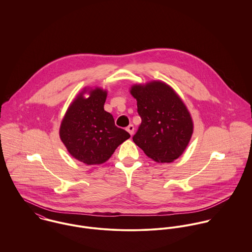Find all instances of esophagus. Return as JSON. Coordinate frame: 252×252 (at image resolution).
Returning a JSON list of instances; mask_svg holds the SVG:
<instances>
[{
  "instance_id": "esophagus-1",
  "label": "esophagus",
  "mask_w": 252,
  "mask_h": 252,
  "mask_svg": "<svg viewBox=\"0 0 252 252\" xmlns=\"http://www.w3.org/2000/svg\"><path fill=\"white\" fill-rule=\"evenodd\" d=\"M127 131H128V133L131 135V136H133V134H134V130H135V128H134V126L133 125H129L128 127H127V129H126Z\"/></svg>"
}]
</instances>
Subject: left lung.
Here are the masks:
<instances>
[{"label":"left lung","mask_w":252,"mask_h":252,"mask_svg":"<svg viewBox=\"0 0 252 252\" xmlns=\"http://www.w3.org/2000/svg\"><path fill=\"white\" fill-rule=\"evenodd\" d=\"M130 93L142 118L134 143L157 163L178 159L194 131L192 116L180 95L162 80L133 84Z\"/></svg>","instance_id":"1"}]
</instances>
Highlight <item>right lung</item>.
Returning a JSON list of instances; mask_svg holds the SVG:
<instances>
[{"label": "right lung", "mask_w": 252, "mask_h": 252, "mask_svg": "<svg viewBox=\"0 0 252 252\" xmlns=\"http://www.w3.org/2000/svg\"><path fill=\"white\" fill-rule=\"evenodd\" d=\"M108 91L84 87L73 98L60 125L59 136L74 159L86 165L107 162L115 149L130 138L115 126L112 115L104 108Z\"/></svg>", "instance_id": "1"}]
</instances>
